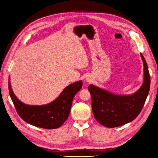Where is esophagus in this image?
<instances>
[{"label": "esophagus", "instance_id": "34e87169", "mask_svg": "<svg viewBox=\"0 0 158 158\" xmlns=\"http://www.w3.org/2000/svg\"><path fill=\"white\" fill-rule=\"evenodd\" d=\"M86 81L87 82H92V78H91V77H89V76H88V77H87L86 78Z\"/></svg>", "mask_w": 158, "mask_h": 158}]
</instances>
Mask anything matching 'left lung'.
Segmentation results:
<instances>
[{
    "instance_id": "left-lung-1",
    "label": "left lung",
    "mask_w": 158,
    "mask_h": 158,
    "mask_svg": "<svg viewBox=\"0 0 158 158\" xmlns=\"http://www.w3.org/2000/svg\"><path fill=\"white\" fill-rule=\"evenodd\" d=\"M144 82L131 95H116L90 84L88 90L92 96V108L96 121L101 125L114 128L125 125L135 119L141 112L150 87V76L144 56Z\"/></svg>"
}]
</instances>
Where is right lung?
Listing matches in <instances>:
<instances>
[{"label": "right lung", "mask_w": 158, "mask_h": 158, "mask_svg": "<svg viewBox=\"0 0 158 158\" xmlns=\"http://www.w3.org/2000/svg\"><path fill=\"white\" fill-rule=\"evenodd\" d=\"M82 87L80 80L66 86L58 98L43 106H31L22 103L14 95L11 88L10 77L8 89L18 114L23 121L37 127L54 129L59 128L68 118L74 95Z\"/></svg>", "instance_id": "add662e5"}]
</instances>
